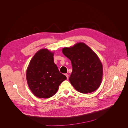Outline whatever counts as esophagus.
<instances>
[{
	"label": "esophagus",
	"instance_id": "obj_1",
	"mask_svg": "<svg viewBox=\"0 0 128 128\" xmlns=\"http://www.w3.org/2000/svg\"><path fill=\"white\" fill-rule=\"evenodd\" d=\"M65 75L66 76V77H67V79H68V77H69V75H68V74H66Z\"/></svg>",
	"mask_w": 128,
	"mask_h": 128
}]
</instances>
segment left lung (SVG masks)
Listing matches in <instances>:
<instances>
[{
	"mask_svg": "<svg viewBox=\"0 0 128 128\" xmlns=\"http://www.w3.org/2000/svg\"><path fill=\"white\" fill-rule=\"evenodd\" d=\"M72 62V72L69 80L77 91L88 94L98 89L102 83L103 69L96 53L83 42L62 48Z\"/></svg>",
	"mask_w": 128,
	"mask_h": 128,
	"instance_id": "left-lung-1",
	"label": "left lung"
}]
</instances>
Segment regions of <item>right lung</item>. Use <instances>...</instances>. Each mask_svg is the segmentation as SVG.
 Returning <instances> with one entry per match:
<instances>
[{
	"mask_svg": "<svg viewBox=\"0 0 128 128\" xmlns=\"http://www.w3.org/2000/svg\"><path fill=\"white\" fill-rule=\"evenodd\" d=\"M53 56L54 53L48 49H41L32 57L27 68L28 86L38 98L51 97L56 94L60 84L67 80L54 62Z\"/></svg>",
	"mask_w": 128,
	"mask_h": 128,
	"instance_id": "obj_1",
	"label": "right lung"
}]
</instances>
